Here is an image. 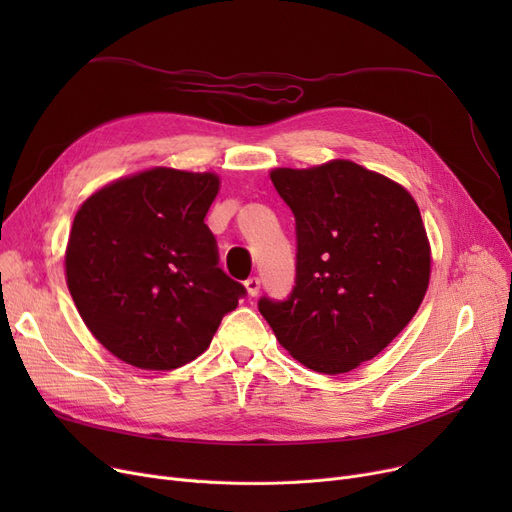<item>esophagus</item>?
<instances>
[{
    "label": "esophagus",
    "mask_w": 512,
    "mask_h": 512,
    "mask_svg": "<svg viewBox=\"0 0 512 512\" xmlns=\"http://www.w3.org/2000/svg\"><path fill=\"white\" fill-rule=\"evenodd\" d=\"M245 286H247V292L251 294V297H257L259 288H261V280L257 276H251L249 280H245Z\"/></svg>",
    "instance_id": "obj_1"
}]
</instances>
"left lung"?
<instances>
[{
  "label": "left lung",
  "mask_w": 512,
  "mask_h": 512,
  "mask_svg": "<svg viewBox=\"0 0 512 512\" xmlns=\"http://www.w3.org/2000/svg\"><path fill=\"white\" fill-rule=\"evenodd\" d=\"M297 222V276L284 301L259 299L278 342L305 367L346 373L373 359L417 313L429 245L415 199L353 161L272 172Z\"/></svg>",
  "instance_id": "left-lung-1"
}]
</instances>
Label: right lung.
Listing matches in <instances>:
<instances>
[{
	"mask_svg": "<svg viewBox=\"0 0 512 512\" xmlns=\"http://www.w3.org/2000/svg\"><path fill=\"white\" fill-rule=\"evenodd\" d=\"M220 180L155 168L107 184L74 215L66 282L118 359L166 371L197 359L247 294L220 267L205 215Z\"/></svg>",
	"mask_w": 512,
	"mask_h": 512,
	"instance_id": "right-lung-1",
	"label": "right lung"
}]
</instances>
